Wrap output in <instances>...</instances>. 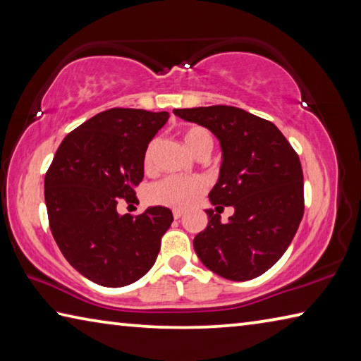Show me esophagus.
Returning a JSON list of instances; mask_svg holds the SVG:
<instances>
[{"label": "esophagus", "mask_w": 361, "mask_h": 361, "mask_svg": "<svg viewBox=\"0 0 361 361\" xmlns=\"http://www.w3.org/2000/svg\"><path fill=\"white\" fill-rule=\"evenodd\" d=\"M183 215H185V213H183L181 210H173V218L175 219H180Z\"/></svg>", "instance_id": "esophagus-1"}]
</instances>
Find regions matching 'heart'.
<instances>
[{
  "label": "heart",
  "instance_id": "heart-1",
  "mask_svg": "<svg viewBox=\"0 0 361 361\" xmlns=\"http://www.w3.org/2000/svg\"><path fill=\"white\" fill-rule=\"evenodd\" d=\"M181 140L186 148L195 157L209 156L213 148V135L200 126H188L181 132ZM157 142L152 140L145 149L143 164L145 169L151 172L156 162ZM205 191V183L200 178H178V176H169L152 185L148 191V199L152 204L166 205L170 209H186L191 205L200 194Z\"/></svg>",
  "mask_w": 361,
  "mask_h": 361
}]
</instances>
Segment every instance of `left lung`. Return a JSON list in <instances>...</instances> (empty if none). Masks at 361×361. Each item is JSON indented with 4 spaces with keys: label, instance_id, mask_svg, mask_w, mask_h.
Wrapping results in <instances>:
<instances>
[{
    "label": "left lung",
    "instance_id": "left-lung-1",
    "mask_svg": "<svg viewBox=\"0 0 361 361\" xmlns=\"http://www.w3.org/2000/svg\"><path fill=\"white\" fill-rule=\"evenodd\" d=\"M209 129L221 146V167L209 194L207 228L194 237L202 264L219 277L245 282L282 258L304 215L299 157L272 122L226 105L173 109ZM232 206L223 225L219 213Z\"/></svg>",
    "mask_w": 361,
    "mask_h": 361
}]
</instances>
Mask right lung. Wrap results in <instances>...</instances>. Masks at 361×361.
Returning a JSON list of instances; mask_svg holds the SVG:
<instances>
[{
	"instance_id": "right-lung-1",
	"label": "right lung",
	"mask_w": 361,
	"mask_h": 361,
	"mask_svg": "<svg viewBox=\"0 0 361 361\" xmlns=\"http://www.w3.org/2000/svg\"><path fill=\"white\" fill-rule=\"evenodd\" d=\"M167 111L111 108L85 121L60 143L44 178L49 226L65 259L94 283L119 288L154 266L161 237L173 221L167 207L119 215L135 197L148 143ZM137 199V197H135Z\"/></svg>"
}]
</instances>
